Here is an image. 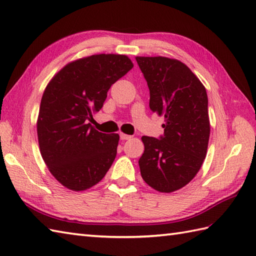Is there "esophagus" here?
<instances>
[{"mask_svg": "<svg viewBox=\"0 0 256 256\" xmlns=\"http://www.w3.org/2000/svg\"><path fill=\"white\" fill-rule=\"evenodd\" d=\"M120 138H121L122 140H126L132 138V136H131V135H128V134H123V133H121V134H120Z\"/></svg>", "mask_w": 256, "mask_h": 256, "instance_id": "1", "label": "esophagus"}]
</instances>
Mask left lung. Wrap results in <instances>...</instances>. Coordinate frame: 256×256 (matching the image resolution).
Returning <instances> with one entry per match:
<instances>
[{
  "label": "left lung",
  "mask_w": 256,
  "mask_h": 256,
  "mask_svg": "<svg viewBox=\"0 0 256 256\" xmlns=\"http://www.w3.org/2000/svg\"><path fill=\"white\" fill-rule=\"evenodd\" d=\"M150 89V108L162 116L164 135L142 136L144 182L160 192L182 188L197 175L208 148L210 123L204 84L186 64L166 57H136Z\"/></svg>",
  "instance_id": "8db88e82"
}]
</instances>
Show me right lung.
Returning a JSON list of instances; mask_svg holds the SVG:
<instances>
[{"instance_id":"1","label":"right lung","mask_w":256,"mask_h":256,"mask_svg":"<svg viewBox=\"0 0 256 256\" xmlns=\"http://www.w3.org/2000/svg\"><path fill=\"white\" fill-rule=\"evenodd\" d=\"M133 68L124 55L100 54L66 64L42 94L38 144L52 175L74 192L99 182L116 160L118 134L96 131L89 121L111 86Z\"/></svg>"}]
</instances>
